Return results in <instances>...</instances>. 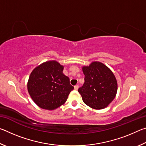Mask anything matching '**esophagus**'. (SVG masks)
<instances>
[{
  "instance_id": "34e87169",
  "label": "esophagus",
  "mask_w": 146,
  "mask_h": 146,
  "mask_svg": "<svg viewBox=\"0 0 146 146\" xmlns=\"http://www.w3.org/2000/svg\"><path fill=\"white\" fill-rule=\"evenodd\" d=\"M74 89H75V90H77L78 89V86L76 85V86H74Z\"/></svg>"
}]
</instances>
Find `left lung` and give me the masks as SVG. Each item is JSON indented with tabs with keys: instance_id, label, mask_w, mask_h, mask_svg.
I'll use <instances>...</instances> for the list:
<instances>
[{
	"instance_id": "left-lung-1",
	"label": "left lung",
	"mask_w": 146,
	"mask_h": 146,
	"mask_svg": "<svg viewBox=\"0 0 146 146\" xmlns=\"http://www.w3.org/2000/svg\"><path fill=\"white\" fill-rule=\"evenodd\" d=\"M84 84L78 91L82 100L94 110L108 107L114 100L118 90L117 79L112 71L100 62H92L82 67Z\"/></svg>"
}]
</instances>
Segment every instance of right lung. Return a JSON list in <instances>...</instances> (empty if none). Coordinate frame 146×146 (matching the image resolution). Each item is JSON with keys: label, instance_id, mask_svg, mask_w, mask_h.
I'll return each instance as SVG.
<instances>
[{"label": "right lung", "instance_id": "right-lung-1", "mask_svg": "<svg viewBox=\"0 0 146 146\" xmlns=\"http://www.w3.org/2000/svg\"><path fill=\"white\" fill-rule=\"evenodd\" d=\"M64 66L56 60L46 61L32 71L28 81V93L42 109L54 110L66 102L74 88L63 73Z\"/></svg>", "mask_w": 146, "mask_h": 146}]
</instances>
